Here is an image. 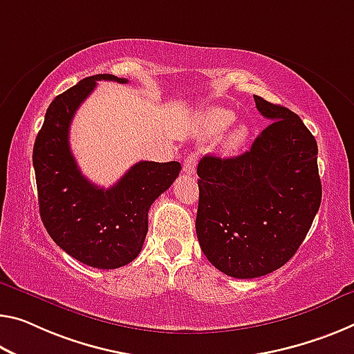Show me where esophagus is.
Instances as JSON below:
<instances>
[{"instance_id": "1", "label": "esophagus", "mask_w": 354, "mask_h": 354, "mask_svg": "<svg viewBox=\"0 0 354 354\" xmlns=\"http://www.w3.org/2000/svg\"><path fill=\"white\" fill-rule=\"evenodd\" d=\"M196 166H198V153L188 155L183 161V171L187 174H194Z\"/></svg>"}]
</instances>
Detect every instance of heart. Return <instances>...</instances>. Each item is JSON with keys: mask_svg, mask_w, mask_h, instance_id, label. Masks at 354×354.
Returning a JSON list of instances; mask_svg holds the SVG:
<instances>
[{"mask_svg": "<svg viewBox=\"0 0 354 354\" xmlns=\"http://www.w3.org/2000/svg\"><path fill=\"white\" fill-rule=\"evenodd\" d=\"M234 120V113L231 111H227V109H223V107H214L210 109V111L205 112L204 115V133L209 134V136H214V134H218L221 133L223 129H226ZM248 136V129L247 127H243L241 124L236 131L232 133L231 139H230V147L232 149H237L239 145H242L245 142Z\"/></svg>", "mask_w": 354, "mask_h": 354, "instance_id": "heart-1", "label": "heart"}]
</instances>
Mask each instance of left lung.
I'll return each mask as SVG.
<instances>
[{
  "instance_id": "1",
  "label": "left lung",
  "mask_w": 354,
  "mask_h": 354,
  "mask_svg": "<svg viewBox=\"0 0 354 354\" xmlns=\"http://www.w3.org/2000/svg\"><path fill=\"white\" fill-rule=\"evenodd\" d=\"M272 123L234 158L198 165L196 234L216 269L257 279L280 269L306 239L322 204L317 140L290 109L254 95Z\"/></svg>"
}]
</instances>
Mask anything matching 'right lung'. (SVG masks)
Masks as SVG:
<instances>
[{
    "label": "right lung",
    "instance_id": "right-lung-1",
    "mask_svg": "<svg viewBox=\"0 0 354 354\" xmlns=\"http://www.w3.org/2000/svg\"><path fill=\"white\" fill-rule=\"evenodd\" d=\"M97 80L127 84L112 74L80 80L50 102L32 147L39 214L59 248L90 268L117 269L138 257L149 231V210L178 177V161H139L111 188L91 183L69 147V127Z\"/></svg>",
    "mask_w": 354,
    "mask_h": 354
}]
</instances>
